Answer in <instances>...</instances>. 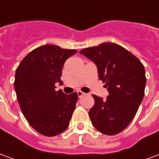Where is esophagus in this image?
<instances>
[{
	"mask_svg": "<svg viewBox=\"0 0 159 159\" xmlns=\"http://www.w3.org/2000/svg\"><path fill=\"white\" fill-rule=\"evenodd\" d=\"M76 93H77V96H78V98L83 97V95H85V93H83L82 91H77L76 92Z\"/></svg>",
	"mask_w": 159,
	"mask_h": 159,
	"instance_id": "esophagus-1",
	"label": "esophagus"
}]
</instances>
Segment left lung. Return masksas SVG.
<instances>
[{
	"label": "left lung",
	"instance_id": "obj_1",
	"mask_svg": "<svg viewBox=\"0 0 159 159\" xmlns=\"http://www.w3.org/2000/svg\"><path fill=\"white\" fill-rule=\"evenodd\" d=\"M93 62L98 78L105 83L106 99L93 95L94 105L89 115L95 129L116 135L127 127L136 116L144 96L145 69L130 51L115 43H103L80 51Z\"/></svg>",
	"mask_w": 159,
	"mask_h": 159
}]
</instances>
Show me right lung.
Listing matches in <instances>:
<instances>
[{"label":"right lung","instance_id":"right-lung-1","mask_svg":"<svg viewBox=\"0 0 159 159\" xmlns=\"http://www.w3.org/2000/svg\"><path fill=\"white\" fill-rule=\"evenodd\" d=\"M77 52L45 44L32 50L16 70L14 88L21 110L39 133L54 136L66 130L76 108L77 93L56 91L65 61Z\"/></svg>","mask_w":159,"mask_h":159}]
</instances>
